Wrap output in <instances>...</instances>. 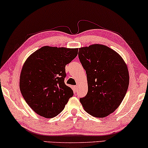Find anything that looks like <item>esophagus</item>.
Returning <instances> with one entry per match:
<instances>
[{"label":"esophagus","mask_w":148,"mask_h":148,"mask_svg":"<svg viewBox=\"0 0 148 148\" xmlns=\"http://www.w3.org/2000/svg\"><path fill=\"white\" fill-rule=\"evenodd\" d=\"M74 88L75 91H76V90H78V86H77V85H76V86H74Z\"/></svg>","instance_id":"obj_1"}]
</instances>
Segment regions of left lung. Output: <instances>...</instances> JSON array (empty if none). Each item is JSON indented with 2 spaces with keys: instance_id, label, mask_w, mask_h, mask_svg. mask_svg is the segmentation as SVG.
Instances as JSON below:
<instances>
[{
  "instance_id": "obj_1",
  "label": "left lung",
  "mask_w": 148,
  "mask_h": 148,
  "mask_svg": "<svg viewBox=\"0 0 148 148\" xmlns=\"http://www.w3.org/2000/svg\"><path fill=\"white\" fill-rule=\"evenodd\" d=\"M78 57L88 85V93L79 101L88 113L103 118L115 111L125 97L129 85L128 68L118 53L103 45L79 49Z\"/></svg>"
}]
</instances>
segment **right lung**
Returning a JSON list of instances; mask_svg holds the SVG:
<instances>
[{
	"mask_svg": "<svg viewBox=\"0 0 148 148\" xmlns=\"http://www.w3.org/2000/svg\"><path fill=\"white\" fill-rule=\"evenodd\" d=\"M78 49L44 46L23 66L20 88L27 105L45 118H53L64 109L73 91L64 83L66 65L78 55Z\"/></svg>",
	"mask_w": 148,
	"mask_h": 148,
	"instance_id": "1",
	"label": "right lung"
}]
</instances>
